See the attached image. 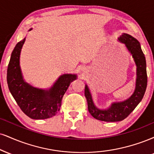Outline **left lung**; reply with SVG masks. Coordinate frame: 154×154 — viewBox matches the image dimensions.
<instances>
[{"label": "left lung", "instance_id": "left-lung-1", "mask_svg": "<svg viewBox=\"0 0 154 154\" xmlns=\"http://www.w3.org/2000/svg\"><path fill=\"white\" fill-rule=\"evenodd\" d=\"M120 42L125 44L134 59L137 66V79L136 89L132 96L121 103H113L107 110H99L94 105L92 96L88 86H85V95L88 101V110L92 117L102 121L116 122L126 118L138 103L141 101L147 87L146 62L144 54L140 48L138 41L131 35L123 34L119 37Z\"/></svg>", "mask_w": 154, "mask_h": 154}]
</instances>
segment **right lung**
Instances as JSON below:
<instances>
[{"label":"right lung","instance_id":"right-lung-1","mask_svg":"<svg viewBox=\"0 0 154 154\" xmlns=\"http://www.w3.org/2000/svg\"><path fill=\"white\" fill-rule=\"evenodd\" d=\"M25 38L20 41L11 54L8 69L7 83L11 93L21 110L32 119L53 117L59 110L62 100L75 75H63L49 90H38L23 80L19 66V57Z\"/></svg>","mask_w":154,"mask_h":154}]
</instances>
